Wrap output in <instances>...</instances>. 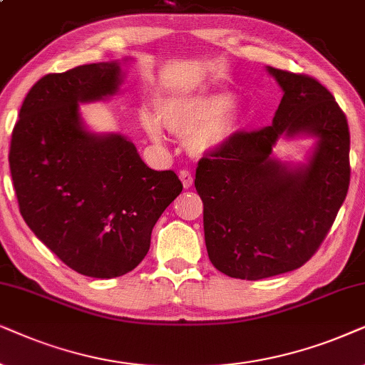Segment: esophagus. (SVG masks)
Masks as SVG:
<instances>
[{
	"label": "esophagus",
	"instance_id": "obj_1",
	"mask_svg": "<svg viewBox=\"0 0 365 365\" xmlns=\"http://www.w3.org/2000/svg\"><path fill=\"white\" fill-rule=\"evenodd\" d=\"M178 177H180V180H182L183 187L185 188H190L193 185V175L188 172V170H182V172L178 173Z\"/></svg>",
	"mask_w": 365,
	"mask_h": 365
}]
</instances>
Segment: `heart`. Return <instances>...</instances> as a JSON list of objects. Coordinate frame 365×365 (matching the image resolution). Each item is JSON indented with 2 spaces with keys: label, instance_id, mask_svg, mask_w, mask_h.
<instances>
[{
  "label": "heart",
  "instance_id": "1",
  "mask_svg": "<svg viewBox=\"0 0 365 365\" xmlns=\"http://www.w3.org/2000/svg\"><path fill=\"white\" fill-rule=\"evenodd\" d=\"M158 118L170 132L187 137L193 153H210L220 150L235 137L242 111L225 90L202 91L195 95L172 96L158 106ZM140 121L153 140H162V126L150 110H142Z\"/></svg>",
  "mask_w": 365,
  "mask_h": 365
}]
</instances>
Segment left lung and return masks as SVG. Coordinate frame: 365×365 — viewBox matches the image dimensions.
Instances as JSON below:
<instances>
[{"label": "left lung", "mask_w": 365, "mask_h": 365, "mask_svg": "<svg viewBox=\"0 0 365 365\" xmlns=\"http://www.w3.org/2000/svg\"><path fill=\"white\" fill-rule=\"evenodd\" d=\"M284 91L270 126L239 132L198 162L208 259L233 279L260 280L302 267L347 197L351 135L330 91L307 75L267 66ZM316 138L305 164L271 155L280 138Z\"/></svg>", "instance_id": "1"}]
</instances>
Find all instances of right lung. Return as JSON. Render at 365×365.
I'll return each instance as SVG.
<instances>
[{"label": "right lung", "instance_id": "right-lung-1", "mask_svg": "<svg viewBox=\"0 0 365 365\" xmlns=\"http://www.w3.org/2000/svg\"><path fill=\"white\" fill-rule=\"evenodd\" d=\"M123 76L120 60L43 76L9 148L26 225L63 264L95 279L125 275L145 259L155 223L183 188L172 170L147 167L123 135L85 126L80 103L118 93Z\"/></svg>", "mask_w": 365, "mask_h": 365}]
</instances>
